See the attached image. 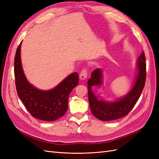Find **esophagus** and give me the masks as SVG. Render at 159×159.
Segmentation results:
<instances>
[{"label":"esophagus","instance_id":"obj_1","mask_svg":"<svg viewBox=\"0 0 159 159\" xmlns=\"http://www.w3.org/2000/svg\"><path fill=\"white\" fill-rule=\"evenodd\" d=\"M88 77V72L87 70L85 69H84L82 71H81V73L80 74V78L81 80H85Z\"/></svg>","mask_w":159,"mask_h":159}]
</instances>
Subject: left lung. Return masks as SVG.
Masks as SVG:
<instances>
[{
    "label": "left lung",
    "instance_id": "obj_1",
    "mask_svg": "<svg viewBox=\"0 0 159 159\" xmlns=\"http://www.w3.org/2000/svg\"><path fill=\"white\" fill-rule=\"evenodd\" d=\"M145 78L146 62L145 52L143 51L137 58L135 77L132 88L122 97L109 102L101 97L98 91L93 90L95 86L100 88L103 83V70L100 68L95 69L88 81V99L91 113L95 117L103 121H112L126 116L140 97L145 86Z\"/></svg>",
    "mask_w": 159,
    "mask_h": 159
}]
</instances>
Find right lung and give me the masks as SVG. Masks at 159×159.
Segmentation results:
<instances>
[{
    "label": "right lung",
    "mask_w": 159,
    "mask_h": 159,
    "mask_svg": "<svg viewBox=\"0 0 159 159\" xmlns=\"http://www.w3.org/2000/svg\"><path fill=\"white\" fill-rule=\"evenodd\" d=\"M22 42L16 50L14 64L18 97L34 117L42 121H56L68 110L69 95L78 85L79 75L77 72L72 73L51 89H38L28 81L24 72L20 55Z\"/></svg>",
    "instance_id": "add662e5"
}]
</instances>
